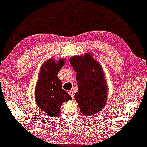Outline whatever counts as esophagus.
Here are the masks:
<instances>
[{"instance_id": "obj_1", "label": "esophagus", "mask_w": 147, "mask_h": 147, "mask_svg": "<svg viewBox=\"0 0 147 147\" xmlns=\"http://www.w3.org/2000/svg\"><path fill=\"white\" fill-rule=\"evenodd\" d=\"M69 94L72 96V98H74V92H73V90H69Z\"/></svg>"}]
</instances>
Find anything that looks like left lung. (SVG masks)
Segmentation results:
<instances>
[{"mask_svg": "<svg viewBox=\"0 0 147 147\" xmlns=\"http://www.w3.org/2000/svg\"><path fill=\"white\" fill-rule=\"evenodd\" d=\"M70 63L76 72L78 90L74 94L80 111L84 115H95L107 102V86L100 65L90 54L71 58Z\"/></svg>", "mask_w": 147, "mask_h": 147, "instance_id": "8db88e82", "label": "left lung"}]
</instances>
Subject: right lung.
Instances as JSON below:
<instances>
[{"instance_id": "right-lung-1", "label": "right lung", "mask_w": 147, "mask_h": 147, "mask_svg": "<svg viewBox=\"0 0 147 147\" xmlns=\"http://www.w3.org/2000/svg\"><path fill=\"white\" fill-rule=\"evenodd\" d=\"M65 64L60 60L57 64L49 59L42 65L35 89L36 104L41 110L50 117L59 115L60 108L64 102L71 100L72 97L63 89L62 82L58 78L59 70Z\"/></svg>"}]
</instances>
